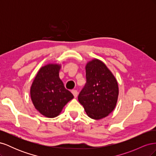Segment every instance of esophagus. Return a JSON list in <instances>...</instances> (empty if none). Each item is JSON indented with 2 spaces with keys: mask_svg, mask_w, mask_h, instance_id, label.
<instances>
[{
  "mask_svg": "<svg viewBox=\"0 0 156 156\" xmlns=\"http://www.w3.org/2000/svg\"><path fill=\"white\" fill-rule=\"evenodd\" d=\"M72 94H73V96L75 98H76L77 97V95H78V92L77 90H72Z\"/></svg>",
  "mask_w": 156,
  "mask_h": 156,
  "instance_id": "obj_1",
  "label": "esophagus"
}]
</instances>
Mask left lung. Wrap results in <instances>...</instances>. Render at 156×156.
Segmentation results:
<instances>
[{"label":"left lung","instance_id":"obj_1","mask_svg":"<svg viewBox=\"0 0 156 156\" xmlns=\"http://www.w3.org/2000/svg\"><path fill=\"white\" fill-rule=\"evenodd\" d=\"M86 79L78 100L90 118L103 119L116 107L119 96L116 79L106 65L96 58L87 64Z\"/></svg>","mask_w":156,"mask_h":156}]
</instances>
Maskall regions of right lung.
<instances>
[{"label":"right lung","mask_w":156,"mask_h":156,"mask_svg":"<svg viewBox=\"0 0 156 156\" xmlns=\"http://www.w3.org/2000/svg\"><path fill=\"white\" fill-rule=\"evenodd\" d=\"M61 66L48 64L37 72L30 88V97L34 106L42 115L55 118L73 98L65 88L59 77Z\"/></svg>","instance_id":"add662e5"}]
</instances>
